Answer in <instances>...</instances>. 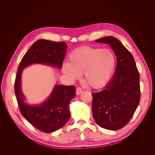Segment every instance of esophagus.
<instances>
[{
	"label": "esophagus",
	"instance_id": "34e87169",
	"mask_svg": "<svg viewBox=\"0 0 155 155\" xmlns=\"http://www.w3.org/2000/svg\"><path fill=\"white\" fill-rule=\"evenodd\" d=\"M83 92V90L81 88V87H78L76 88V94L77 95H79L80 94H81Z\"/></svg>",
	"mask_w": 155,
	"mask_h": 155
}]
</instances>
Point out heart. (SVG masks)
<instances>
[{"label":"heart","mask_w":155,"mask_h":155,"mask_svg":"<svg viewBox=\"0 0 155 155\" xmlns=\"http://www.w3.org/2000/svg\"><path fill=\"white\" fill-rule=\"evenodd\" d=\"M116 56L110 49L83 46L70 54L68 63L63 65V72L71 80L83 74V81L93 88L104 86L114 72Z\"/></svg>","instance_id":"obj_1"}]
</instances>
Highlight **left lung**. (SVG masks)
Listing matches in <instances>:
<instances>
[{
  "instance_id": "1",
  "label": "left lung",
  "mask_w": 155,
  "mask_h": 155,
  "mask_svg": "<svg viewBox=\"0 0 155 155\" xmlns=\"http://www.w3.org/2000/svg\"><path fill=\"white\" fill-rule=\"evenodd\" d=\"M96 43L109 44L116 56L115 74L104 90L92 93V114L101 127L116 130L123 128L137 110L140 100V76L133 55L114 37Z\"/></svg>"
}]
</instances>
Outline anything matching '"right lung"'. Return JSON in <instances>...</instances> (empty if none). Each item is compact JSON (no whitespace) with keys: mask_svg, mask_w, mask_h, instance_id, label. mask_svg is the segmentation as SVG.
Wrapping results in <instances>:
<instances>
[{"mask_svg":"<svg viewBox=\"0 0 155 155\" xmlns=\"http://www.w3.org/2000/svg\"><path fill=\"white\" fill-rule=\"evenodd\" d=\"M67 48L64 42L39 39L28 50L17 70L14 88L21 113L34 127L46 133L54 132L67 123L70 118L69 104L76 96V88L73 85H55L45 101L31 105L25 102L21 91V74L25 68L36 63L61 68Z\"/></svg>","mask_w":155,"mask_h":155,"instance_id":"add662e5","label":"right lung"}]
</instances>
